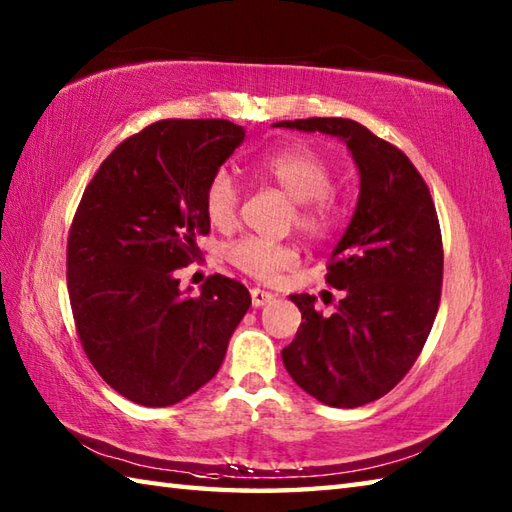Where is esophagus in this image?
Instances as JSON below:
<instances>
[{
  "label": "esophagus",
  "mask_w": 512,
  "mask_h": 512,
  "mask_svg": "<svg viewBox=\"0 0 512 512\" xmlns=\"http://www.w3.org/2000/svg\"><path fill=\"white\" fill-rule=\"evenodd\" d=\"M273 292H266L262 288H253L250 290V301H253V308H262L266 306V303L273 301Z\"/></svg>",
  "instance_id": "esophagus-1"
}]
</instances>
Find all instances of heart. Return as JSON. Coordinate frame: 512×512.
Returning <instances> with one entry per match:
<instances>
[{"label":"heart","mask_w":512,"mask_h":512,"mask_svg":"<svg viewBox=\"0 0 512 512\" xmlns=\"http://www.w3.org/2000/svg\"><path fill=\"white\" fill-rule=\"evenodd\" d=\"M259 173L279 184L292 200L299 202L297 226L312 237H325L334 231L341 217V206L330 195L332 169L319 154L308 147H286L270 151L259 160ZM239 189L226 169H217L206 182L204 213L217 228H226L235 220ZM228 262L255 279H273L281 270L295 264L292 246L268 242L262 237H244L228 248Z\"/></svg>","instance_id":"b5f03b06"}]
</instances>
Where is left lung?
Listing matches in <instances>:
<instances>
[{
	"instance_id": "obj_1",
	"label": "left lung",
	"mask_w": 512,
	"mask_h": 512,
	"mask_svg": "<svg viewBox=\"0 0 512 512\" xmlns=\"http://www.w3.org/2000/svg\"><path fill=\"white\" fill-rule=\"evenodd\" d=\"M275 127L321 132L350 151L361 189L332 250L325 281L343 290L330 317L312 295L295 341L281 350L292 380L323 405L354 409L394 389L422 352L440 306L442 237L431 193L411 160L350 118H303Z\"/></svg>"
}]
</instances>
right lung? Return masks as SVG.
<instances>
[{
  "label": "right lung",
  "instance_id": "1",
  "mask_svg": "<svg viewBox=\"0 0 512 512\" xmlns=\"http://www.w3.org/2000/svg\"><path fill=\"white\" fill-rule=\"evenodd\" d=\"M222 118L158 121L123 140L85 189L68 237V292L85 354L136 405L169 407L217 374L246 286L213 275L200 297L176 270L211 231L204 189L244 143Z\"/></svg>",
  "mask_w": 512,
  "mask_h": 512
}]
</instances>
